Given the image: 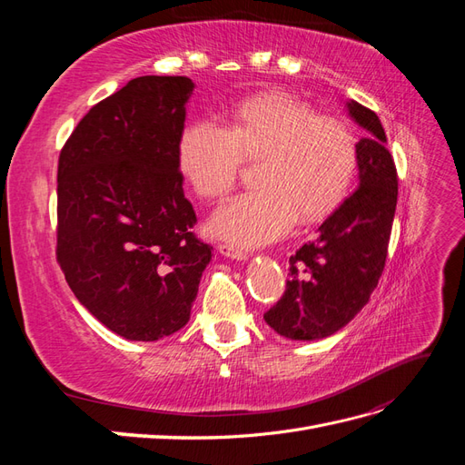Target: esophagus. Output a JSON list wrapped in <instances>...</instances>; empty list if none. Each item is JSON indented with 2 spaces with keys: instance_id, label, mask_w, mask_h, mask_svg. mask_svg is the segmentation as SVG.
Masks as SVG:
<instances>
[{
  "instance_id": "obj_1",
  "label": "esophagus",
  "mask_w": 465,
  "mask_h": 465,
  "mask_svg": "<svg viewBox=\"0 0 465 465\" xmlns=\"http://www.w3.org/2000/svg\"><path fill=\"white\" fill-rule=\"evenodd\" d=\"M217 250H219V254H221V256L229 258V260L244 262V260H248V258H250V254H248L246 250L238 248V246H232V244H219V246H217Z\"/></svg>"
}]
</instances>
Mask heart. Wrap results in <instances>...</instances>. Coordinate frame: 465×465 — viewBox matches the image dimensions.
Listing matches in <instances>:
<instances>
[{"label":"heart","mask_w":465,"mask_h":465,"mask_svg":"<svg viewBox=\"0 0 465 465\" xmlns=\"http://www.w3.org/2000/svg\"><path fill=\"white\" fill-rule=\"evenodd\" d=\"M262 161L256 190L238 193L209 219V232L234 246H262L285 236L297 223L331 211L357 171V139L335 118L289 93L248 96L227 125L193 120L178 139V166L193 192L223 198L244 157Z\"/></svg>","instance_id":"obj_1"}]
</instances>
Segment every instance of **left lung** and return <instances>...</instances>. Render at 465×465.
<instances>
[{
  "mask_svg": "<svg viewBox=\"0 0 465 465\" xmlns=\"http://www.w3.org/2000/svg\"><path fill=\"white\" fill-rule=\"evenodd\" d=\"M364 130L357 143V190L318 227L312 242L289 258V281L265 322L294 341H316L340 331L369 302L382 275L398 203L396 164L372 110L345 103Z\"/></svg>",
  "mask_w": 465,
  "mask_h": 465,
  "instance_id": "1",
  "label": "left lung"
}]
</instances>
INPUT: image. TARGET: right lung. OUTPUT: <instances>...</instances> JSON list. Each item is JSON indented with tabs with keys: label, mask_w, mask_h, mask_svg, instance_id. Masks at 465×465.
Listing matches in <instances>:
<instances>
[{
	"label": "right lung",
	"mask_w": 465,
	"mask_h": 465,
	"mask_svg": "<svg viewBox=\"0 0 465 465\" xmlns=\"http://www.w3.org/2000/svg\"><path fill=\"white\" fill-rule=\"evenodd\" d=\"M188 77L143 75L94 104L58 164V262L77 301L130 341L184 328L211 262L193 236L178 139Z\"/></svg>",
	"instance_id": "right-lung-1"
}]
</instances>
